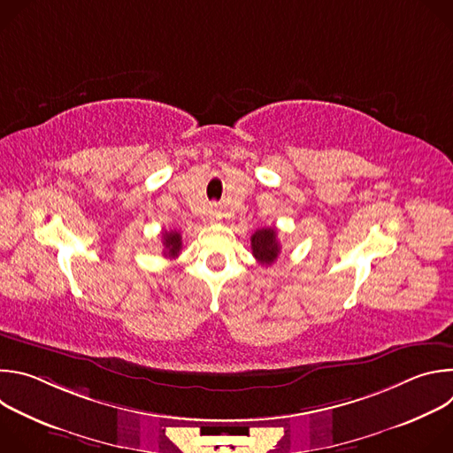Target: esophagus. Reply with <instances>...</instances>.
<instances>
[{"label": "esophagus", "instance_id": "34e87169", "mask_svg": "<svg viewBox=\"0 0 453 453\" xmlns=\"http://www.w3.org/2000/svg\"><path fill=\"white\" fill-rule=\"evenodd\" d=\"M208 219H210V220H213V222H215V220H220V219H222L220 210H219L217 206H211V208L208 210Z\"/></svg>", "mask_w": 453, "mask_h": 453}]
</instances>
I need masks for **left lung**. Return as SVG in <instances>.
Wrapping results in <instances>:
<instances>
[{"label": "left lung", "instance_id": "left-lung-1", "mask_svg": "<svg viewBox=\"0 0 453 453\" xmlns=\"http://www.w3.org/2000/svg\"><path fill=\"white\" fill-rule=\"evenodd\" d=\"M250 249L254 257L264 265H271L278 260L280 256V242L276 236V229L274 227H264L257 229L252 236H250Z\"/></svg>", "mask_w": 453, "mask_h": 453}]
</instances>
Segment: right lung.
<instances>
[{
	"label": "right lung",
	"instance_id": "obj_1",
	"mask_svg": "<svg viewBox=\"0 0 453 453\" xmlns=\"http://www.w3.org/2000/svg\"><path fill=\"white\" fill-rule=\"evenodd\" d=\"M163 245L165 256H177L182 247V236L177 231H165L163 233Z\"/></svg>",
	"mask_w": 453,
	"mask_h": 453
}]
</instances>
